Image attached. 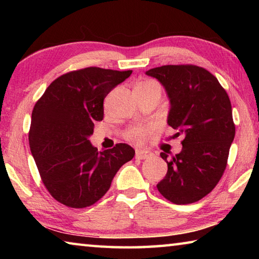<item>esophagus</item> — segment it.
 I'll return each instance as SVG.
<instances>
[{"label":"esophagus","mask_w":259,"mask_h":259,"mask_svg":"<svg viewBox=\"0 0 259 259\" xmlns=\"http://www.w3.org/2000/svg\"><path fill=\"white\" fill-rule=\"evenodd\" d=\"M153 155V153L150 151H145V150H136V157L139 160H145L151 157Z\"/></svg>","instance_id":"obj_1"}]
</instances>
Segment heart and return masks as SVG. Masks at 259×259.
I'll return each instance as SVG.
<instances>
[{"instance_id": "obj_1", "label": "heart", "mask_w": 259, "mask_h": 259, "mask_svg": "<svg viewBox=\"0 0 259 259\" xmlns=\"http://www.w3.org/2000/svg\"><path fill=\"white\" fill-rule=\"evenodd\" d=\"M151 84H156V83L153 81H144V82L138 83L136 88L146 87ZM150 130H151L150 126L147 125H134V126H130V128L125 131L124 137L133 143H143L144 140H145L147 134L150 133Z\"/></svg>"}]
</instances>
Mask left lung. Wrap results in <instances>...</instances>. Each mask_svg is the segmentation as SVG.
I'll use <instances>...</instances> for the list:
<instances>
[{
    "mask_svg": "<svg viewBox=\"0 0 259 259\" xmlns=\"http://www.w3.org/2000/svg\"><path fill=\"white\" fill-rule=\"evenodd\" d=\"M159 80L170 99L168 124L183 135V150L168 164L156 187L175 204H188L204 198L225 171L235 136L229 95L216 76L195 65H164L147 71Z\"/></svg>",
    "mask_w": 259,
    "mask_h": 259,
    "instance_id": "1",
    "label": "left lung"
}]
</instances>
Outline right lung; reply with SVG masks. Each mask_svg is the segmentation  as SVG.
I'll return each mask as SVG.
<instances>
[{"label":"right lung","mask_w":259,"mask_h":259,"mask_svg":"<svg viewBox=\"0 0 259 259\" xmlns=\"http://www.w3.org/2000/svg\"><path fill=\"white\" fill-rule=\"evenodd\" d=\"M133 71L87 67L51 83L32 112L29 147L52 198L87 208L105 195L114 176L135 155L128 144L98 152L88 139L104 117V99Z\"/></svg>","instance_id":"right-lung-1"}]
</instances>
